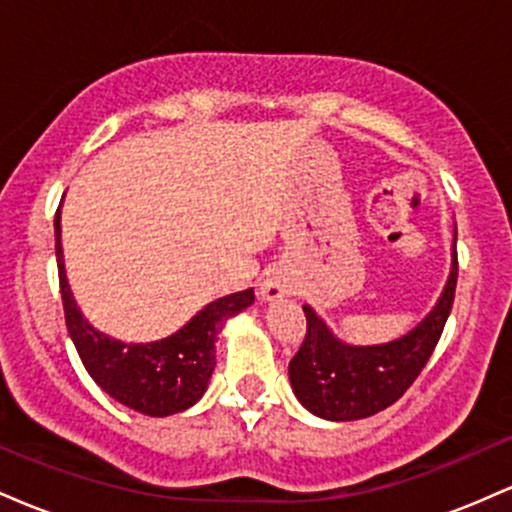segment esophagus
Returning a JSON list of instances; mask_svg holds the SVG:
<instances>
[{
	"label": "esophagus",
	"mask_w": 512,
	"mask_h": 512,
	"mask_svg": "<svg viewBox=\"0 0 512 512\" xmlns=\"http://www.w3.org/2000/svg\"><path fill=\"white\" fill-rule=\"evenodd\" d=\"M281 293H284V289H281L276 281H264L262 284V296L267 298V301H274V298H279Z\"/></svg>",
	"instance_id": "34e87169"
}]
</instances>
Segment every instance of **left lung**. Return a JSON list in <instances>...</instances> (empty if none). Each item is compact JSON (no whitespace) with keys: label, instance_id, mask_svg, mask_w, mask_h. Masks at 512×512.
Wrapping results in <instances>:
<instances>
[{"label":"left lung","instance_id":"1","mask_svg":"<svg viewBox=\"0 0 512 512\" xmlns=\"http://www.w3.org/2000/svg\"><path fill=\"white\" fill-rule=\"evenodd\" d=\"M455 286L457 248L450 279L433 313L407 337L380 346L339 342L322 317H317L310 305H303L308 330L301 349L289 363L298 402L330 421L366 419L395 404L419 378L436 349L455 301Z\"/></svg>","mask_w":512,"mask_h":512}]
</instances>
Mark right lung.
I'll return each mask as SVG.
<instances>
[{"label": "right lung", "instance_id": "obj_1", "mask_svg": "<svg viewBox=\"0 0 512 512\" xmlns=\"http://www.w3.org/2000/svg\"><path fill=\"white\" fill-rule=\"evenodd\" d=\"M55 255L64 322L88 375L117 402L149 416L178 414L204 395L216 366V334L228 317L255 301L252 289L231 293L199 310L173 337L151 344H125L88 325L76 308L64 274L60 209L55 214Z\"/></svg>", "mask_w": 512, "mask_h": 512}]
</instances>
